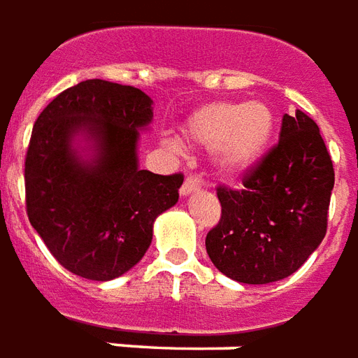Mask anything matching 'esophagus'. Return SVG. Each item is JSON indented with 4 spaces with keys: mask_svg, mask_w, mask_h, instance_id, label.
Segmentation results:
<instances>
[{
    "mask_svg": "<svg viewBox=\"0 0 358 358\" xmlns=\"http://www.w3.org/2000/svg\"><path fill=\"white\" fill-rule=\"evenodd\" d=\"M197 189H199V182L193 178V176H187L186 182L180 187V195H189V193L197 192Z\"/></svg>",
    "mask_w": 358,
    "mask_h": 358,
    "instance_id": "34e87169",
    "label": "esophagus"
}]
</instances>
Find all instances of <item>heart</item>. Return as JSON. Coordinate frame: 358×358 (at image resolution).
I'll return each mask as SVG.
<instances>
[{
  "label": "heart",
  "mask_w": 358,
  "mask_h": 358,
  "mask_svg": "<svg viewBox=\"0 0 358 358\" xmlns=\"http://www.w3.org/2000/svg\"><path fill=\"white\" fill-rule=\"evenodd\" d=\"M186 142L214 148V165L224 178H237L260 163L275 134V113L264 102L220 100L197 108L182 125Z\"/></svg>",
  "instance_id": "1"
}]
</instances>
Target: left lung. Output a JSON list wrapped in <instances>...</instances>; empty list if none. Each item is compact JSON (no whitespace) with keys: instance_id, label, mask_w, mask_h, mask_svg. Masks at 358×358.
Returning a JSON list of instances; mask_svg holds the SVG:
<instances>
[{"instance_id":"8db88e82","label":"left lung","mask_w":358,"mask_h":358,"mask_svg":"<svg viewBox=\"0 0 358 358\" xmlns=\"http://www.w3.org/2000/svg\"><path fill=\"white\" fill-rule=\"evenodd\" d=\"M334 166L319 127L285 113L279 144L245 172L239 189L218 186L222 216L206 252L229 279L267 285L298 271L327 235Z\"/></svg>"}]
</instances>
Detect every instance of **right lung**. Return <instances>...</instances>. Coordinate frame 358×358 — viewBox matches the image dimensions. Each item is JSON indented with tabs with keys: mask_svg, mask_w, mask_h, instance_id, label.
Instances as JSON below:
<instances>
[{
	"mask_svg": "<svg viewBox=\"0 0 358 358\" xmlns=\"http://www.w3.org/2000/svg\"><path fill=\"white\" fill-rule=\"evenodd\" d=\"M152 98L136 87L87 79L58 94L36 119L26 161V213L68 271L112 280L142 260L153 222L176 205L184 174L140 171V129ZM91 139L83 159L73 138Z\"/></svg>",
	"mask_w": 358,
	"mask_h": 358,
	"instance_id": "right-lung-1",
	"label": "right lung"
}]
</instances>
